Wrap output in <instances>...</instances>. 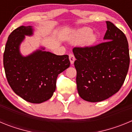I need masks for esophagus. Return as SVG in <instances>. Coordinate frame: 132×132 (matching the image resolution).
Segmentation results:
<instances>
[{
    "label": "esophagus",
    "mask_w": 132,
    "mask_h": 132,
    "mask_svg": "<svg viewBox=\"0 0 132 132\" xmlns=\"http://www.w3.org/2000/svg\"><path fill=\"white\" fill-rule=\"evenodd\" d=\"M69 60L70 62H71V64L74 63V61H75V57L74 55L72 54V53H70L69 54Z\"/></svg>",
    "instance_id": "1"
}]
</instances>
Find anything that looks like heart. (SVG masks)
<instances>
[{
  "mask_svg": "<svg viewBox=\"0 0 132 132\" xmlns=\"http://www.w3.org/2000/svg\"><path fill=\"white\" fill-rule=\"evenodd\" d=\"M96 40V36L93 33V31L89 28H83L77 31L74 36V41L75 43H81L83 42L85 45H91Z\"/></svg>",
  "mask_w": 132,
  "mask_h": 132,
  "instance_id": "heart-1",
  "label": "heart"
}]
</instances>
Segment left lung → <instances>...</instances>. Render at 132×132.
<instances>
[{"mask_svg": "<svg viewBox=\"0 0 132 132\" xmlns=\"http://www.w3.org/2000/svg\"><path fill=\"white\" fill-rule=\"evenodd\" d=\"M105 42L94 46L74 47L77 90L91 102L104 101L123 85L130 65L127 38L123 31L106 21Z\"/></svg>", "mask_w": 132, "mask_h": 132, "instance_id": "left-lung-1", "label": "left lung"}]
</instances>
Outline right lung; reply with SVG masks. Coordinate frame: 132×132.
Masks as SVG:
<instances>
[{"mask_svg":"<svg viewBox=\"0 0 132 132\" xmlns=\"http://www.w3.org/2000/svg\"><path fill=\"white\" fill-rule=\"evenodd\" d=\"M32 34V27L22 26L9 35L3 64L13 91L28 102L39 104L53 96L58 75L69 67L70 61L67 55H57L41 50L26 57L22 55L20 45L25 36Z\"/></svg>","mask_w":132,"mask_h":132,"instance_id":"1","label":"right lung"}]
</instances>
